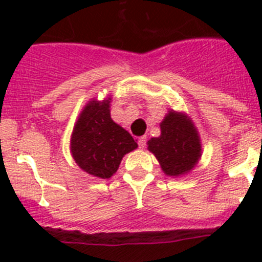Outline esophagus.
I'll return each instance as SVG.
<instances>
[{"mask_svg": "<svg viewBox=\"0 0 262 262\" xmlns=\"http://www.w3.org/2000/svg\"><path fill=\"white\" fill-rule=\"evenodd\" d=\"M146 142H147V139H146V137H139L138 138V147L139 148H144L146 147Z\"/></svg>", "mask_w": 262, "mask_h": 262, "instance_id": "34e87169", "label": "esophagus"}]
</instances>
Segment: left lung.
Returning <instances> with one entry per match:
<instances>
[{
  "mask_svg": "<svg viewBox=\"0 0 262 262\" xmlns=\"http://www.w3.org/2000/svg\"><path fill=\"white\" fill-rule=\"evenodd\" d=\"M161 126V136L148 141V149L156 156L167 176H180L194 168L202 156L199 134L186 114L168 112Z\"/></svg>",
  "mask_w": 262,
  "mask_h": 262,
  "instance_id": "8db88e82",
  "label": "left lung"
}]
</instances>
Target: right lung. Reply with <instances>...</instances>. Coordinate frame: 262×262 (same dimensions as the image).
<instances>
[{"mask_svg":"<svg viewBox=\"0 0 262 262\" xmlns=\"http://www.w3.org/2000/svg\"><path fill=\"white\" fill-rule=\"evenodd\" d=\"M110 100L89 101L71 137L73 160L84 172L100 179L112 178L124 156L138 147L133 137L113 121Z\"/></svg>","mask_w":262,"mask_h":262,"instance_id":"right-lung-1","label":"right lung"}]
</instances>
